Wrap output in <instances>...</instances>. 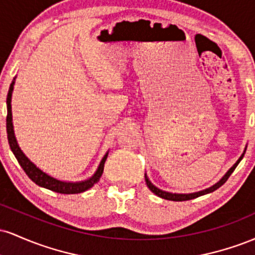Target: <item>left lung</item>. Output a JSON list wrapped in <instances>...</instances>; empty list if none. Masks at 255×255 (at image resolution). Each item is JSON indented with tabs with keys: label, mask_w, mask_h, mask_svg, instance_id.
<instances>
[{
	"label": "left lung",
	"mask_w": 255,
	"mask_h": 255,
	"mask_svg": "<svg viewBox=\"0 0 255 255\" xmlns=\"http://www.w3.org/2000/svg\"><path fill=\"white\" fill-rule=\"evenodd\" d=\"M246 148H247V146H246V147H245L244 153H242L241 156H240L239 159L236 160L235 164H234V165L231 166V168L229 169V170H228L227 172H225L224 176L222 177L221 180H219L217 183H215V184H213V186L209 187V188L203 189V191L194 192V193H187V194H186V193H184V194H182V193H171V192H165V191H162V189H159V188H158V187L154 186V184L152 183L150 180H148L147 175L145 174V181H146V184H147V187H148V188H150V191H151L152 193H154V194H156L157 197H159V198H162V199H166V200H171V201H184V200H191V199L198 198V197H200V195L209 194V193L215 192L216 189H218L219 187L222 186V184H224L225 182H227L228 178H229V176H230L231 174H233V171L235 170V168H236V166H238L239 163L241 162L242 158H244V156H245V152H246Z\"/></svg>",
	"instance_id": "obj_1"
}]
</instances>
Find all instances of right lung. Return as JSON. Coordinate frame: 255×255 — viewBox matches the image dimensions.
Returning <instances> with one entry per match:
<instances>
[{
  "label": "right lung",
  "instance_id": "obj_1",
  "mask_svg": "<svg viewBox=\"0 0 255 255\" xmlns=\"http://www.w3.org/2000/svg\"><path fill=\"white\" fill-rule=\"evenodd\" d=\"M14 84H15V78L11 81L7 96V136L8 142H9L10 146V150L14 153V156H15L19 164L21 165L22 169H24L26 175H27L34 183L38 184V186L46 189H50L52 192L61 193V194H78V193H83L85 191H87V189H90L92 186H95V184L99 181V178H101L102 174H103L104 163L105 160H107L109 151H108L107 153L104 154V157L102 158L97 170H96L95 174H93L90 178L84 181H78V182H68V181H61L56 177L50 176L49 174H46V172L43 171L42 169L38 168L30 158L26 156L24 151L20 148L19 144H17L15 133H14L13 116H11V93H13Z\"/></svg>",
  "mask_w": 255,
  "mask_h": 255
}]
</instances>
